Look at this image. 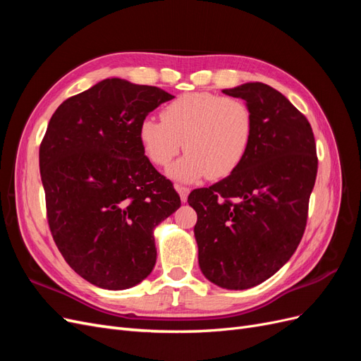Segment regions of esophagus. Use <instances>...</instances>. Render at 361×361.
<instances>
[{"mask_svg": "<svg viewBox=\"0 0 361 361\" xmlns=\"http://www.w3.org/2000/svg\"><path fill=\"white\" fill-rule=\"evenodd\" d=\"M176 190H178V192H179V195H180V200L185 203L188 200V194H190V188L188 187H185V185H176Z\"/></svg>", "mask_w": 361, "mask_h": 361, "instance_id": "34e87169", "label": "esophagus"}]
</instances>
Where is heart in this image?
I'll return each instance as SVG.
<instances>
[{
	"instance_id": "b5f03b06",
	"label": "heart",
	"mask_w": 361,
	"mask_h": 361,
	"mask_svg": "<svg viewBox=\"0 0 361 361\" xmlns=\"http://www.w3.org/2000/svg\"><path fill=\"white\" fill-rule=\"evenodd\" d=\"M253 130V113L243 99L192 92L164 106L161 120L146 117L138 137L146 157L159 167L171 162L183 141L187 154L169 174L179 182H194L206 173L224 178L236 170L250 149Z\"/></svg>"
}]
</instances>
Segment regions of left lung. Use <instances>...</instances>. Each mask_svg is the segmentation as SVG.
<instances>
[{
  "label": "left lung",
  "mask_w": 361,
  "mask_h": 361,
  "mask_svg": "<svg viewBox=\"0 0 361 361\" xmlns=\"http://www.w3.org/2000/svg\"><path fill=\"white\" fill-rule=\"evenodd\" d=\"M223 93L241 97L255 118L244 161L209 188L192 190L188 203L199 265L224 289L260 285L286 264L305 231L318 173L313 130L302 113L264 82Z\"/></svg>",
  "instance_id": "8db88e82"
}]
</instances>
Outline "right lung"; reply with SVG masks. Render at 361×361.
I'll list each match as a JSON object with an SVG mask.
<instances>
[{"label": "right lung", "mask_w": 361, "mask_h": 361, "mask_svg": "<svg viewBox=\"0 0 361 361\" xmlns=\"http://www.w3.org/2000/svg\"><path fill=\"white\" fill-rule=\"evenodd\" d=\"M174 96L108 78L64 101L39 149L49 231L69 267L110 290L135 286L157 262L154 228L180 206L152 166L138 128Z\"/></svg>", "instance_id": "add662e5"}]
</instances>
